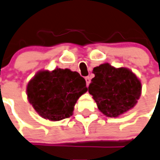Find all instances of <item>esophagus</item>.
Returning a JSON list of instances; mask_svg holds the SVG:
<instances>
[{
    "instance_id": "34e87169",
    "label": "esophagus",
    "mask_w": 160,
    "mask_h": 160,
    "mask_svg": "<svg viewBox=\"0 0 160 160\" xmlns=\"http://www.w3.org/2000/svg\"><path fill=\"white\" fill-rule=\"evenodd\" d=\"M85 81H86L87 86H89V84H90V78H89V76H87V77H85Z\"/></svg>"
}]
</instances>
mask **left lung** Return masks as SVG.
Wrapping results in <instances>:
<instances>
[{
    "label": "left lung",
    "mask_w": 160,
    "mask_h": 160,
    "mask_svg": "<svg viewBox=\"0 0 160 160\" xmlns=\"http://www.w3.org/2000/svg\"><path fill=\"white\" fill-rule=\"evenodd\" d=\"M94 77L89 86L98 110L109 118H118L137 103L141 95V82L127 67L103 63L93 68Z\"/></svg>",
    "instance_id": "left-lung-1"
}]
</instances>
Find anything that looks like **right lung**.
Listing matches in <instances>:
<instances>
[{"label": "right lung", "instance_id": "1", "mask_svg": "<svg viewBox=\"0 0 160 160\" xmlns=\"http://www.w3.org/2000/svg\"><path fill=\"white\" fill-rule=\"evenodd\" d=\"M87 90L78 72L58 67L38 71L26 87L28 100L36 112L52 122L72 116L76 102Z\"/></svg>", "mask_w": 160, "mask_h": 160}]
</instances>
